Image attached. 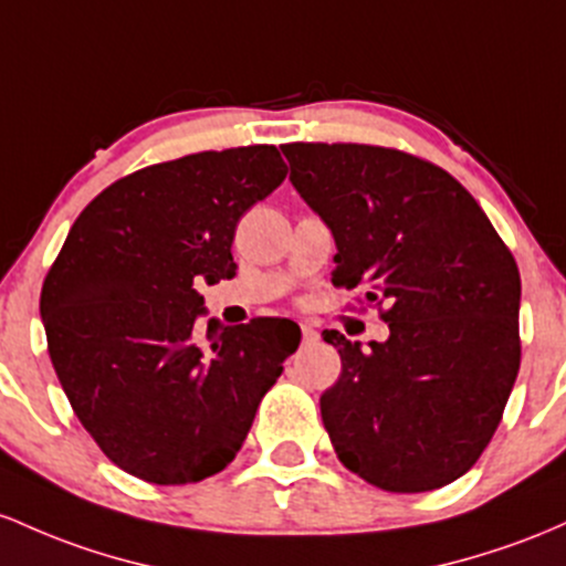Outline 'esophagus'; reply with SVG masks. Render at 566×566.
I'll return each mask as SVG.
<instances>
[{
    "instance_id": "obj_1",
    "label": "esophagus",
    "mask_w": 566,
    "mask_h": 566,
    "mask_svg": "<svg viewBox=\"0 0 566 566\" xmlns=\"http://www.w3.org/2000/svg\"><path fill=\"white\" fill-rule=\"evenodd\" d=\"M302 339H304V345H310V342H317V332L313 326H310V323H304V326H302Z\"/></svg>"
}]
</instances>
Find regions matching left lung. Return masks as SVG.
Wrapping results in <instances>:
<instances>
[{"label":"left lung","mask_w":566,"mask_h":566,"mask_svg":"<svg viewBox=\"0 0 566 566\" xmlns=\"http://www.w3.org/2000/svg\"><path fill=\"white\" fill-rule=\"evenodd\" d=\"M291 184L332 230L334 285L385 304V342L323 332L342 377L321 396L339 460L387 492H430L473 468L522 360V277L460 181L406 151L285 144Z\"/></svg>","instance_id":"1"}]
</instances>
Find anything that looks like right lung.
Returning a JSON list of instances; mask_svg holds the SVG:
<instances>
[{
	"label": "right lung",
	"instance_id": "add662e5",
	"mask_svg": "<svg viewBox=\"0 0 566 566\" xmlns=\"http://www.w3.org/2000/svg\"><path fill=\"white\" fill-rule=\"evenodd\" d=\"M285 174L275 146L198 151L114 181L69 230L40 300L50 360L125 473L192 484L224 471L300 347L289 317H208L202 332L195 291L234 275V227Z\"/></svg>",
	"mask_w": 566,
	"mask_h": 566
}]
</instances>
